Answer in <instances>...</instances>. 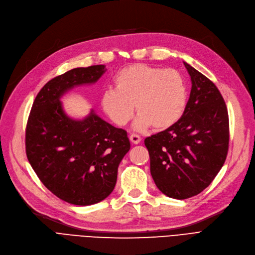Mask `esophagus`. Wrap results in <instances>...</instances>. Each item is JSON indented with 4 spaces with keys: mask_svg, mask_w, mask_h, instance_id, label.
I'll return each mask as SVG.
<instances>
[{
    "mask_svg": "<svg viewBox=\"0 0 255 255\" xmlns=\"http://www.w3.org/2000/svg\"><path fill=\"white\" fill-rule=\"evenodd\" d=\"M129 138H130V140H131V142H132L133 144H138V143L140 142V136L137 135V134H135V133L131 134V135L129 136Z\"/></svg>",
    "mask_w": 255,
    "mask_h": 255,
    "instance_id": "esophagus-1",
    "label": "esophagus"
}]
</instances>
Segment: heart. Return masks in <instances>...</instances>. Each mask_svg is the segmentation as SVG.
I'll return each mask as SVG.
<instances>
[{
  "label": "heart",
  "mask_w": 255,
  "mask_h": 255,
  "mask_svg": "<svg viewBox=\"0 0 255 255\" xmlns=\"http://www.w3.org/2000/svg\"><path fill=\"white\" fill-rule=\"evenodd\" d=\"M115 87L116 90L103 92L101 106L119 126L133 118L135 105L136 129L151 125L155 130H164L181 119L186 107V83L174 69L131 65L117 73Z\"/></svg>",
  "instance_id": "b5f03b06"
}]
</instances>
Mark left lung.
<instances>
[{
  "label": "left lung",
  "instance_id": "obj_1",
  "mask_svg": "<svg viewBox=\"0 0 255 255\" xmlns=\"http://www.w3.org/2000/svg\"><path fill=\"white\" fill-rule=\"evenodd\" d=\"M192 88L183 116L174 125L145 138L150 172L164 194L177 200L201 193L227 157L229 117L214 83L184 62Z\"/></svg>",
  "mask_w": 255,
  "mask_h": 255
}]
</instances>
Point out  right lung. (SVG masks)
Returning a JSON list of instances; mask_svg holds the SVG:
<instances>
[{
	"label": "right lung",
	"instance_id": "obj_1",
	"mask_svg": "<svg viewBox=\"0 0 255 255\" xmlns=\"http://www.w3.org/2000/svg\"><path fill=\"white\" fill-rule=\"evenodd\" d=\"M105 65L74 68L37 93L28 117L26 155L47 189L69 204H97L115 189L118 167L129 151L126 130L91 111L82 121L65 115L60 98L73 86L97 82Z\"/></svg>",
	"mask_w": 255,
	"mask_h": 255
}]
</instances>
